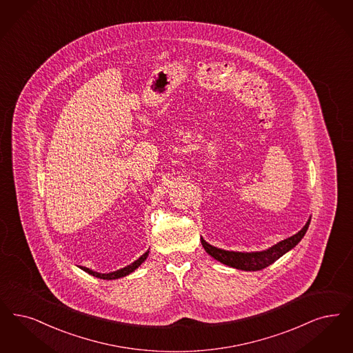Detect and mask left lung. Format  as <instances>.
<instances>
[{"instance_id": "obj_1", "label": "left lung", "mask_w": 353, "mask_h": 353, "mask_svg": "<svg viewBox=\"0 0 353 353\" xmlns=\"http://www.w3.org/2000/svg\"><path fill=\"white\" fill-rule=\"evenodd\" d=\"M309 225H310V219L298 234L288 238V239L282 240L276 245L270 247L269 250L263 251V252H247V254L245 252H232V251H225V250L212 247L203 239H201V243L208 254L212 256L215 260L226 264L228 267L241 269V270H261V269L269 267L270 264H273L276 260H279L281 257L282 254L290 251L293 247H296L301 239L305 236Z\"/></svg>"}]
</instances>
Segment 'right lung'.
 Returning a JSON list of instances; mask_svg holds the SVG:
<instances>
[{
	"label": "right lung",
	"mask_w": 353,
	"mask_h": 353,
	"mask_svg": "<svg viewBox=\"0 0 353 353\" xmlns=\"http://www.w3.org/2000/svg\"><path fill=\"white\" fill-rule=\"evenodd\" d=\"M147 256H148V251H147L145 254H141V257H139L137 261H134L132 264L127 265L125 268L119 269V270L112 272V273H106V274H105V273H99V272H93L92 269L83 268V270L88 272L89 274H92V276H94V277L102 279V280H115V279H119V277H125L127 274H130L131 272H134V270L138 268L141 263L147 259Z\"/></svg>",
	"instance_id": "add662e5"
}]
</instances>
